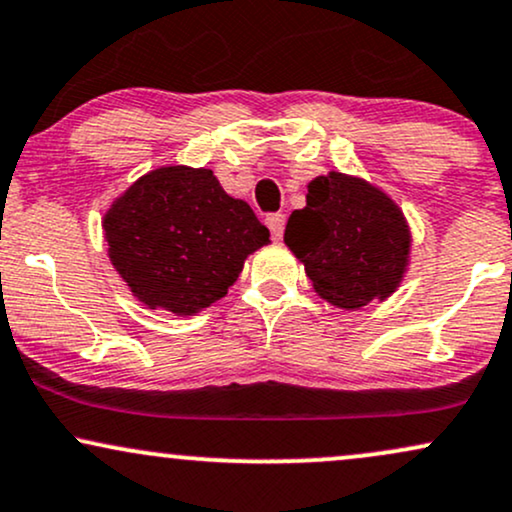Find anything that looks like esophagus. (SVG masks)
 Here are the masks:
<instances>
[{
	"label": "esophagus",
	"mask_w": 512,
	"mask_h": 512,
	"mask_svg": "<svg viewBox=\"0 0 512 512\" xmlns=\"http://www.w3.org/2000/svg\"><path fill=\"white\" fill-rule=\"evenodd\" d=\"M267 226H269V231H272V236L279 240L283 236V226H286V214H281V212L269 214Z\"/></svg>",
	"instance_id": "obj_1"
}]
</instances>
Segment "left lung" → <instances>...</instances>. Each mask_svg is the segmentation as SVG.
Instances as JSON below:
<instances>
[{
    "label": "left lung",
    "mask_w": 512,
    "mask_h": 512,
    "mask_svg": "<svg viewBox=\"0 0 512 512\" xmlns=\"http://www.w3.org/2000/svg\"><path fill=\"white\" fill-rule=\"evenodd\" d=\"M283 240L315 291L343 310L389 298L408 267L410 231L396 202L338 171L307 186V207L288 217Z\"/></svg>",
    "instance_id": "8db88e82"
}]
</instances>
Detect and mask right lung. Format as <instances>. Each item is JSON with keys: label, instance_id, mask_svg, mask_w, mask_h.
Listing matches in <instances>:
<instances>
[{"label": "right lung", "instance_id": "add662e5", "mask_svg": "<svg viewBox=\"0 0 512 512\" xmlns=\"http://www.w3.org/2000/svg\"><path fill=\"white\" fill-rule=\"evenodd\" d=\"M109 260L147 307L195 315L224 298L250 252L269 243L248 202L209 169L162 166L135 181L104 217Z\"/></svg>", "mask_w": 512, "mask_h": 512}]
</instances>
